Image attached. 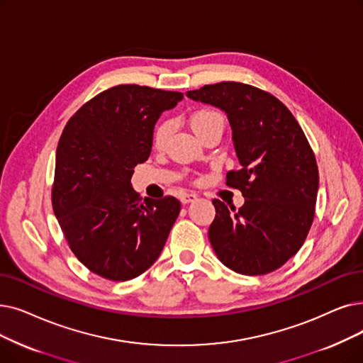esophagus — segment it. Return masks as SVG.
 Segmentation results:
<instances>
[{
    "label": "esophagus",
    "instance_id": "1",
    "mask_svg": "<svg viewBox=\"0 0 363 363\" xmlns=\"http://www.w3.org/2000/svg\"><path fill=\"white\" fill-rule=\"evenodd\" d=\"M196 199H197V194H194V193H185V194L181 196V201H182L184 204L191 203V201H194Z\"/></svg>",
    "mask_w": 363,
    "mask_h": 363
}]
</instances>
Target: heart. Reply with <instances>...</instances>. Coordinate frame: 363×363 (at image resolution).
Segmentation results:
<instances>
[{
	"instance_id": "heart-1",
	"label": "heart",
	"mask_w": 363,
	"mask_h": 363,
	"mask_svg": "<svg viewBox=\"0 0 363 363\" xmlns=\"http://www.w3.org/2000/svg\"><path fill=\"white\" fill-rule=\"evenodd\" d=\"M188 123H190L194 133L200 139H203L204 136L213 130L223 132L224 125H225V118L219 111H216V109L199 108L190 114V117H188ZM170 132H172V125L169 121L157 123L155 128L152 129V135H151L152 148L157 151H163L167 145Z\"/></svg>"
}]
</instances>
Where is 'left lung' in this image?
I'll use <instances>...</instances> for the list:
<instances>
[{
    "instance_id": "obj_1",
    "label": "left lung",
    "mask_w": 363,
    "mask_h": 363,
    "mask_svg": "<svg viewBox=\"0 0 363 363\" xmlns=\"http://www.w3.org/2000/svg\"><path fill=\"white\" fill-rule=\"evenodd\" d=\"M194 101L224 109L240 169L225 184L245 204L232 209L218 199L209 240L228 269L246 276L272 273L303 246L314 219L319 170L316 157L292 113L272 93L223 82L186 91Z\"/></svg>"
}]
</instances>
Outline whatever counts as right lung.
<instances>
[{
	"label": "right lung",
	"mask_w": 363,
	"mask_h": 363,
	"mask_svg": "<svg viewBox=\"0 0 363 363\" xmlns=\"http://www.w3.org/2000/svg\"><path fill=\"white\" fill-rule=\"evenodd\" d=\"M182 98L114 86L86 102L62 132L52 204L69 249L91 273L124 281L159 258L181 203L172 196L143 201L130 179L150 157L155 121Z\"/></svg>",
	"instance_id": "add662e5"
}]
</instances>
